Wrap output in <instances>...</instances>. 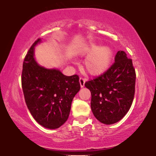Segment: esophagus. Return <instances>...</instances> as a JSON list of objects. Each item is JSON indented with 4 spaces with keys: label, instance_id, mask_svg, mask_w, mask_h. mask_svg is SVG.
<instances>
[{
    "label": "esophagus",
    "instance_id": "34e87169",
    "mask_svg": "<svg viewBox=\"0 0 156 156\" xmlns=\"http://www.w3.org/2000/svg\"><path fill=\"white\" fill-rule=\"evenodd\" d=\"M85 81H86L85 78H82V77H80V79H79L80 87H84V83H85Z\"/></svg>",
    "mask_w": 156,
    "mask_h": 156
}]
</instances>
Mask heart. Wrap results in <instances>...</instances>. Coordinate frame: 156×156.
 Instances as JSON below:
<instances>
[{
  "label": "heart",
  "mask_w": 156,
  "mask_h": 156,
  "mask_svg": "<svg viewBox=\"0 0 156 156\" xmlns=\"http://www.w3.org/2000/svg\"><path fill=\"white\" fill-rule=\"evenodd\" d=\"M84 62L86 71L92 76H98L108 69L112 57V51L108 47L101 48L91 44L81 52V55H89Z\"/></svg>",
  "instance_id": "obj_1"
}]
</instances>
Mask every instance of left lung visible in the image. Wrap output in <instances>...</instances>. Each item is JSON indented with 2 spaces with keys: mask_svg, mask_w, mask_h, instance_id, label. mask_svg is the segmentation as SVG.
I'll list each match as a JSON object with an SVG mask.
<instances>
[{
  "mask_svg": "<svg viewBox=\"0 0 156 156\" xmlns=\"http://www.w3.org/2000/svg\"><path fill=\"white\" fill-rule=\"evenodd\" d=\"M135 83L132 59L124 51H119L105 72L85 83L92 94L91 108L96 119L105 125L122 119L133 103Z\"/></svg>",
  "mask_w": 156,
  "mask_h": 156,
  "instance_id": "left-lung-1",
  "label": "left lung"
}]
</instances>
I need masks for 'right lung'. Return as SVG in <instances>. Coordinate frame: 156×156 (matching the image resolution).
<instances>
[{
    "label": "right lung",
    "instance_id": "add662e5",
    "mask_svg": "<svg viewBox=\"0 0 156 156\" xmlns=\"http://www.w3.org/2000/svg\"><path fill=\"white\" fill-rule=\"evenodd\" d=\"M37 39L23 64L21 83L25 101L39 125L49 129L59 128L67 120L71 103L80 89L78 75L66 76L58 69L41 67L34 58Z\"/></svg>",
    "mask_w": 156,
    "mask_h": 156
}]
</instances>
